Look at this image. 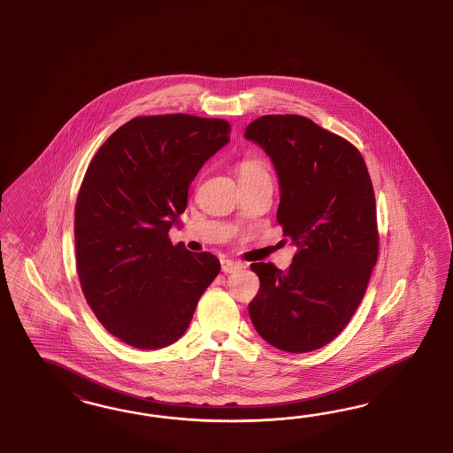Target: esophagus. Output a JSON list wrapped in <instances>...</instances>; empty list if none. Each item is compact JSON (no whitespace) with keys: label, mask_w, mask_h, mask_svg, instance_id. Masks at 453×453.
<instances>
[{"label":"esophagus","mask_w":453,"mask_h":453,"mask_svg":"<svg viewBox=\"0 0 453 453\" xmlns=\"http://www.w3.org/2000/svg\"><path fill=\"white\" fill-rule=\"evenodd\" d=\"M242 267H244V265H242L241 262L231 261V259H222V261H220V269H222L224 274H233V273L242 269Z\"/></svg>","instance_id":"esophagus-1"}]
</instances>
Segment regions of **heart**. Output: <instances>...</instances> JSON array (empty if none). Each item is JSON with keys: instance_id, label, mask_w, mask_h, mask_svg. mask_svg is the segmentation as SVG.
Segmentation results:
<instances>
[{"instance_id": "b5f03b06", "label": "heart", "mask_w": 453, "mask_h": 453, "mask_svg": "<svg viewBox=\"0 0 453 453\" xmlns=\"http://www.w3.org/2000/svg\"><path fill=\"white\" fill-rule=\"evenodd\" d=\"M250 174H269L267 165L261 157H246L239 165V176H250Z\"/></svg>"}]
</instances>
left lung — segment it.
<instances>
[{
  "label": "left lung",
  "instance_id": "left-lung-1",
  "mask_svg": "<svg viewBox=\"0 0 453 453\" xmlns=\"http://www.w3.org/2000/svg\"><path fill=\"white\" fill-rule=\"evenodd\" d=\"M244 137L274 163L277 222L297 246L288 273L273 262L250 264L261 288L249 316L275 349L311 352L345 329L377 264L371 176L354 144L299 114L261 116Z\"/></svg>",
  "mask_w": 453,
  "mask_h": 453
}]
</instances>
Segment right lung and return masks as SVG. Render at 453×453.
<instances>
[{
  "mask_svg": "<svg viewBox=\"0 0 453 453\" xmlns=\"http://www.w3.org/2000/svg\"><path fill=\"white\" fill-rule=\"evenodd\" d=\"M229 133L224 119L137 116L88 165L74 207L76 269L97 320L127 345L156 350L176 342L219 274L216 256L173 246L167 233Z\"/></svg>",
  "mask_w": 453,
  "mask_h": 453,
  "instance_id": "right-lung-1",
  "label": "right lung"
}]
</instances>
